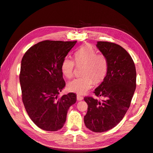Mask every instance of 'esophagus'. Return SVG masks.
<instances>
[{"label":"esophagus","instance_id":"esophagus-1","mask_svg":"<svg viewBox=\"0 0 153 153\" xmlns=\"http://www.w3.org/2000/svg\"><path fill=\"white\" fill-rule=\"evenodd\" d=\"M83 99H84V98H83L82 96H79V95H77V96H76V100H77L78 101H81V100H82Z\"/></svg>","mask_w":153,"mask_h":153}]
</instances>
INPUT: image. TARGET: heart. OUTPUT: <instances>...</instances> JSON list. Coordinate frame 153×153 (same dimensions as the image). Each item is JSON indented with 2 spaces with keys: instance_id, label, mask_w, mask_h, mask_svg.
I'll use <instances>...</instances> for the list:
<instances>
[{
  "instance_id": "b5f03b06",
  "label": "heart",
  "mask_w": 153,
  "mask_h": 153,
  "mask_svg": "<svg viewBox=\"0 0 153 153\" xmlns=\"http://www.w3.org/2000/svg\"><path fill=\"white\" fill-rule=\"evenodd\" d=\"M75 61L66 57L61 64V71L66 77L71 78L74 75L75 63L79 66L84 64L82 76L69 82L68 89L69 91L78 94H84L89 91L94 82H102L108 69L107 59L103 54L96 53L91 45H86L78 48L75 52Z\"/></svg>"
}]
</instances>
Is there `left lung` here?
<instances>
[{"label": "left lung", "mask_w": 153, "mask_h": 153, "mask_svg": "<svg viewBox=\"0 0 153 153\" xmlns=\"http://www.w3.org/2000/svg\"><path fill=\"white\" fill-rule=\"evenodd\" d=\"M96 47L108 62L103 81L94 91L103 100L85 97L88 108L84 123L90 130L100 133L114 128L123 119L136 89L137 73L130 55L120 45L98 41Z\"/></svg>", "instance_id": "obj_1"}]
</instances>
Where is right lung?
<instances>
[{
    "label": "right lung",
    "instance_id": "1",
    "mask_svg": "<svg viewBox=\"0 0 153 153\" xmlns=\"http://www.w3.org/2000/svg\"><path fill=\"white\" fill-rule=\"evenodd\" d=\"M76 43L41 41L27 50L22 59L20 82L23 103L32 121L43 130L61 129L69 108L76 101L73 92L58 96L66 85L62 62Z\"/></svg>",
    "mask_w": 153,
    "mask_h": 153
}]
</instances>
